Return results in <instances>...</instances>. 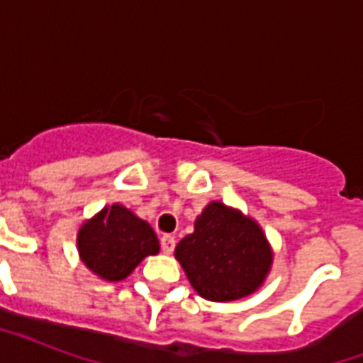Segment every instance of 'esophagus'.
<instances>
[{
    "instance_id": "34e87169",
    "label": "esophagus",
    "mask_w": 363,
    "mask_h": 363,
    "mask_svg": "<svg viewBox=\"0 0 363 363\" xmlns=\"http://www.w3.org/2000/svg\"><path fill=\"white\" fill-rule=\"evenodd\" d=\"M175 238L173 235H162V239H160V245H162V250H164V254H171L173 250H175Z\"/></svg>"
}]
</instances>
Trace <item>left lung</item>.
<instances>
[{
    "mask_svg": "<svg viewBox=\"0 0 363 363\" xmlns=\"http://www.w3.org/2000/svg\"><path fill=\"white\" fill-rule=\"evenodd\" d=\"M175 256L196 292L211 301L252 294L271 267L269 245L258 224L218 201L205 207Z\"/></svg>",
    "mask_w": 363,
    "mask_h": 363,
    "instance_id": "1",
    "label": "left lung"
}]
</instances>
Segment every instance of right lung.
<instances>
[{
  "label": "right lung",
  "instance_id": "right-lung-1",
  "mask_svg": "<svg viewBox=\"0 0 363 363\" xmlns=\"http://www.w3.org/2000/svg\"><path fill=\"white\" fill-rule=\"evenodd\" d=\"M77 245L88 269L105 281H122L145 256L160 250L152 228L116 203L82 224Z\"/></svg>",
  "mask_w": 363,
  "mask_h": 363
}]
</instances>
